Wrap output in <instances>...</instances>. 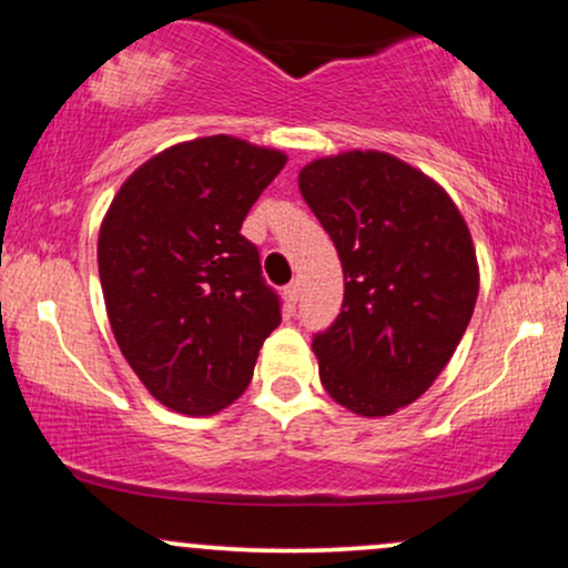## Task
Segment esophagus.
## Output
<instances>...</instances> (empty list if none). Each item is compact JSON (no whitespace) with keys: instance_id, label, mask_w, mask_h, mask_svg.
Instances as JSON below:
<instances>
[{"instance_id":"1","label":"esophagus","mask_w":568,"mask_h":568,"mask_svg":"<svg viewBox=\"0 0 568 568\" xmlns=\"http://www.w3.org/2000/svg\"><path fill=\"white\" fill-rule=\"evenodd\" d=\"M298 291H302V288H298V280H293V283H288V285H285V288H283L285 302H288L291 306L298 302Z\"/></svg>"}]
</instances>
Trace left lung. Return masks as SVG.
I'll return each instance as SVG.
<instances>
[{"instance_id":"obj_1","label":"left lung","mask_w":568,"mask_h":568,"mask_svg":"<svg viewBox=\"0 0 568 568\" xmlns=\"http://www.w3.org/2000/svg\"><path fill=\"white\" fill-rule=\"evenodd\" d=\"M298 189L344 270L336 323L317 334L321 382L357 416H389L448 366L478 298L465 216L438 181L376 149L312 160Z\"/></svg>"}]
</instances>
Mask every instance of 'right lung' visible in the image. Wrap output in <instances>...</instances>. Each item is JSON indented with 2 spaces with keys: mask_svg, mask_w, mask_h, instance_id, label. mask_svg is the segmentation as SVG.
<instances>
[{
  "mask_svg": "<svg viewBox=\"0 0 568 568\" xmlns=\"http://www.w3.org/2000/svg\"><path fill=\"white\" fill-rule=\"evenodd\" d=\"M285 162L280 149L234 135L175 143L128 175L101 221L98 275L114 338L175 414L232 406L280 325L240 226Z\"/></svg>",
  "mask_w": 568,
  "mask_h": 568,
  "instance_id": "right-lung-1",
  "label": "right lung"
}]
</instances>
